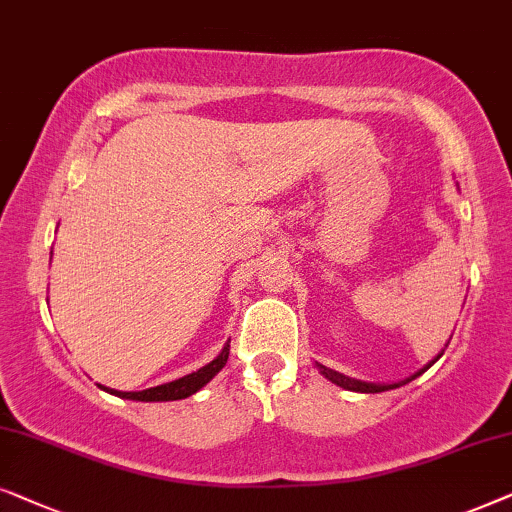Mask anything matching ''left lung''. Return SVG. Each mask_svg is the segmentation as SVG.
<instances>
[{"label": "left lung", "instance_id": "1", "mask_svg": "<svg viewBox=\"0 0 512 512\" xmlns=\"http://www.w3.org/2000/svg\"><path fill=\"white\" fill-rule=\"evenodd\" d=\"M443 355V352H441ZM441 355H436L434 359H431V362L424 366V369H420L417 373H413V376L410 378H406V380H401V383H392V385H376V383H364V380H355V378H348V376H343V373H338V371H334V369H327V366H322V364H318V369H320V373L322 376H325L327 380H331V383L334 385H338V387H343V390H350V392H366V394H376V392H387V390H394V387H401V385H406V383H410V380H415L417 376H422L424 371L429 369L431 364L434 362H438V357Z\"/></svg>", "mask_w": 512, "mask_h": 512}]
</instances>
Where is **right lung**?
Returning <instances> with one entry per match:
<instances>
[{"label":"right lung","instance_id":"add662e5","mask_svg":"<svg viewBox=\"0 0 512 512\" xmlns=\"http://www.w3.org/2000/svg\"><path fill=\"white\" fill-rule=\"evenodd\" d=\"M227 357H229V343H225V348H222L220 355L215 357L211 364L201 366L199 371L187 373V376H183V378L171 380V383H164V385H157V387H148V390H141V392H118V390H109V387H104V390L115 394V397L132 399V401H176V399H187V397H192L194 392H199L201 387L208 383V380H213L215 376H218L222 366L227 364Z\"/></svg>","mask_w":512,"mask_h":512}]
</instances>
